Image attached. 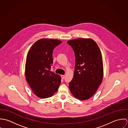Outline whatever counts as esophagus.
<instances>
[{
  "instance_id": "34e87169",
  "label": "esophagus",
  "mask_w": 128,
  "mask_h": 128,
  "mask_svg": "<svg viewBox=\"0 0 128 128\" xmlns=\"http://www.w3.org/2000/svg\"><path fill=\"white\" fill-rule=\"evenodd\" d=\"M61 77L62 79H64L65 77V75H61Z\"/></svg>"
}]
</instances>
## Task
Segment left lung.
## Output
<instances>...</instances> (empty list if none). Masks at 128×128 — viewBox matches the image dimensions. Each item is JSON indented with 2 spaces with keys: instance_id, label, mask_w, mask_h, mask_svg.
<instances>
[{
  "instance_id": "obj_1",
  "label": "left lung",
  "mask_w": 128,
  "mask_h": 128,
  "mask_svg": "<svg viewBox=\"0 0 128 128\" xmlns=\"http://www.w3.org/2000/svg\"><path fill=\"white\" fill-rule=\"evenodd\" d=\"M75 56L73 79L69 88L73 96L86 100L94 94L103 78V62L96 43L90 38H79L67 42Z\"/></svg>"
}]
</instances>
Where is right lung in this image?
<instances>
[{"label": "right lung", "instance_id": "add662e5", "mask_svg": "<svg viewBox=\"0 0 128 128\" xmlns=\"http://www.w3.org/2000/svg\"><path fill=\"white\" fill-rule=\"evenodd\" d=\"M62 42L57 39H41L32 45L28 53L25 66L26 80L40 98L52 96L60 84V75L50 70L53 63V50Z\"/></svg>", "mask_w": 128, "mask_h": 128}]
</instances>
